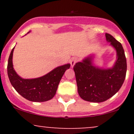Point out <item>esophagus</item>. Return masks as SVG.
Segmentation results:
<instances>
[{
  "label": "esophagus",
  "instance_id": "34e87169",
  "mask_svg": "<svg viewBox=\"0 0 134 134\" xmlns=\"http://www.w3.org/2000/svg\"><path fill=\"white\" fill-rule=\"evenodd\" d=\"M77 61H78V59L77 58H76V57L72 58L71 59V60H70V65H71V67H73Z\"/></svg>",
  "mask_w": 134,
  "mask_h": 134
}]
</instances>
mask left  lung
<instances>
[{"mask_svg":"<svg viewBox=\"0 0 134 134\" xmlns=\"http://www.w3.org/2000/svg\"><path fill=\"white\" fill-rule=\"evenodd\" d=\"M108 42L116 50V60L113 67L102 69L93 65V55H90L74 66L77 91L85 101L101 103L107 100L119 91L125 79L127 60L122 45L108 33Z\"/></svg>","mask_w":134,"mask_h":134,"instance_id":"obj_1","label":"left lung"}]
</instances>
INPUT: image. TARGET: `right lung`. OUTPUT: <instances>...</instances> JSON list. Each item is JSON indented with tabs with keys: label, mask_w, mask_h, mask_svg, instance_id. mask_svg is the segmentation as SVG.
<instances>
[{
	"label": "right lung",
	"mask_w": 134,
	"mask_h": 134,
	"mask_svg": "<svg viewBox=\"0 0 134 134\" xmlns=\"http://www.w3.org/2000/svg\"><path fill=\"white\" fill-rule=\"evenodd\" d=\"M14 49V47L9 55L7 64V74L14 88L23 98L31 101L44 102L52 99L56 94L63 75L67 69L70 68V64L57 67L40 77L23 79L17 74L13 68Z\"/></svg>",
	"instance_id": "1"
}]
</instances>
